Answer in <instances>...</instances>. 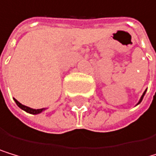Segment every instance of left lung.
<instances>
[{
	"mask_svg": "<svg viewBox=\"0 0 156 156\" xmlns=\"http://www.w3.org/2000/svg\"><path fill=\"white\" fill-rule=\"evenodd\" d=\"M145 94H146V90H145V93L143 94V95H142V96H141V98H140V100H139V103H141V101H142V99H143V97H144ZM139 103H138V104H139Z\"/></svg>",
	"mask_w": 156,
	"mask_h": 156,
	"instance_id": "left-lung-1",
	"label": "left lung"
}]
</instances>
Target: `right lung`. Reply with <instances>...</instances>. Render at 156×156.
<instances>
[{"mask_svg": "<svg viewBox=\"0 0 156 156\" xmlns=\"http://www.w3.org/2000/svg\"><path fill=\"white\" fill-rule=\"evenodd\" d=\"M15 102H16V104L18 105V107H20L22 110L24 111H26L27 113H30V114H33V115H35V114H39L42 112L44 109H33V108H30V107H27V106H25L23 104H21L20 102L17 101L16 99H14Z\"/></svg>", "mask_w": 156, "mask_h": 156, "instance_id": "add662e5", "label": "right lung"}]
</instances>
